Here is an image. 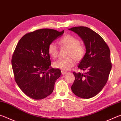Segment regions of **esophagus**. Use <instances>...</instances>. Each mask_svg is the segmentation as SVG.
I'll return each mask as SVG.
<instances>
[{
	"label": "esophagus",
	"mask_w": 121,
	"mask_h": 121,
	"mask_svg": "<svg viewBox=\"0 0 121 121\" xmlns=\"http://www.w3.org/2000/svg\"><path fill=\"white\" fill-rule=\"evenodd\" d=\"M67 72L66 71H65V70H61V73H62V75H65L66 73Z\"/></svg>",
	"instance_id": "obj_1"
}]
</instances>
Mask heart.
Returning <instances> with one entry per match:
<instances>
[{
	"label": "heart",
	"instance_id": "obj_1",
	"mask_svg": "<svg viewBox=\"0 0 121 121\" xmlns=\"http://www.w3.org/2000/svg\"><path fill=\"white\" fill-rule=\"evenodd\" d=\"M61 46L69 48L66 59H60L53 63L56 68L67 70L70 69L75 64V60H79L83 58L85 53V49L80 44V41L77 37L71 35H67L59 41ZM48 52L53 58H56L58 55V48L56 43L52 42L48 45Z\"/></svg>",
	"mask_w": 121,
	"mask_h": 121
}]
</instances>
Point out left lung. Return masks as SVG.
I'll return each instance as SVG.
<instances>
[{
  "label": "left lung",
  "mask_w": 121,
  "mask_h": 121,
  "mask_svg": "<svg viewBox=\"0 0 121 121\" xmlns=\"http://www.w3.org/2000/svg\"><path fill=\"white\" fill-rule=\"evenodd\" d=\"M69 30L80 37L86 48L78 68L86 72L73 73L75 78L71 90L77 97L89 99L98 95L108 81L112 69L109 48L103 38L89 28L75 26Z\"/></svg>",
  "instance_id": "8db88e82"
}]
</instances>
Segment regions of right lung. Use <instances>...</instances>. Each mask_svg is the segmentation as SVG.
Returning a JSON list of instances; mask_svg holds the SVG:
<instances>
[{"label":"right lung","instance_id":"1","mask_svg":"<svg viewBox=\"0 0 121 121\" xmlns=\"http://www.w3.org/2000/svg\"><path fill=\"white\" fill-rule=\"evenodd\" d=\"M51 29H42L26 34L16 46L12 59L16 83L26 95L39 100L50 95L61 70L51 68L48 46L62 36Z\"/></svg>","mask_w":121,"mask_h":121}]
</instances>
